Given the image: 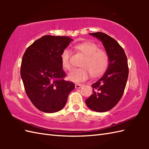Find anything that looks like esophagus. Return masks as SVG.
Masks as SVG:
<instances>
[{
	"label": "esophagus",
	"instance_id": "1",
	"mask_svg": "<svg viewBox=\"0 0 149 149\" xmlns=\"http://www.w3.org/2000/svg\"><path fill=\"white\" fill-rule=\"evenodd\" d=\"M82 86H83V85H82L81 84H75V88H81Z\"/></svg>",
	"mask_w": 149,
	"mask_h": 149
}]
</instances>
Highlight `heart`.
<instances>
[{
    "mask_svg": "<svg viewBox=\"0 0 149 149\" xmlns=\"http://www.w3.org/2000/svg\"><path fill=\"white\" fill-rule=\"evenodd\" d=\"M75 49L84 56L81 64L83 67L73 69L69 73L68 79L79 83L87 80L91 74L93 77H97L105 72L109 64V56L106 50L99 49L95 43L91 42L77 44ZM70 57L71 52L67 48L60 56L62 66L66 70L71 68Z\"/></svg>",
    "mask_w": 149,
    "mask_h": 149,
    "instance_id": "b5f03b06",
    "label": "heart"
}]
</instances>
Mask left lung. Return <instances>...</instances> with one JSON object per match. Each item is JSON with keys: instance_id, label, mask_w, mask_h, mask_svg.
Wrapping results in <instances>:
<instances>
[{"instance_id": "1", "label": "left lung", "mask_w": 149, "mask_h": 149, "mask_svg": "<svg viewBox=\"0 0 149 149\" xmlns=\"http://www.w3.org/2000/svg\"><path fill=\"white\" fill-rule=\"evenodd\" d=\"M102 42L109 56V65L100 79L93 83V93L86 100L87 106L97 112H106L115 107L121 99L127 83L129 68L124 50L107 34L90 33Z\"/></svg>"}]
</instances>
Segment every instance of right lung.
Returning a JSON list of instances; mask_svg holds the SVG:
<instances>
[{"label": "right lung", "mask_w": 149, "mask_h": 149, "mask_svg": "<svg viewBox=\"0 0 149 149\" xmlns=\"http://www.w3.org/2000/svg\"><path fill=\"white\" fill-rule=\"evenodd\" d=\"M72 39L45 35L28 47L22 60L20 75L25 90L33 105L41 111L52 113L65 107L75 88L66 81L61 54Z\"/></svg>", "instance_id": "add662e5"}]
</instances>
